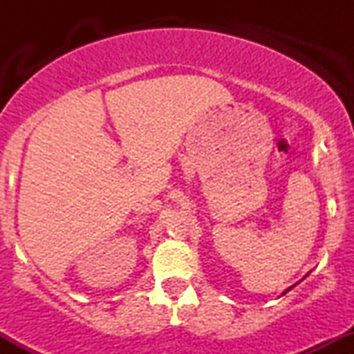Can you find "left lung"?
Wrapping results in <instances>:
<instances>
[{
	"label": "left lung",
	"mask_w": 354,
	"mask_h": 354,
	"mask_svg": "<svg viewBox=\"0 0 354 354\" xmlns=\"http://www.w3.org/2000/svg\"><path fill=\"white\" fill-rule=\"evenodd\" d=\"M291 288H293V286H291ZM291 288H288V290H286V291H290V290H291ZM286 291H284V293H286ZM284 293H283V295H284Z\"/></svg>",
	"instance_id": "obj_1"
}]
</instances>
